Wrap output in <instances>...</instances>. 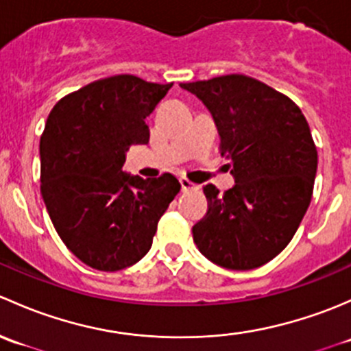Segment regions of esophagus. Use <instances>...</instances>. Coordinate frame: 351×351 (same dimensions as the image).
I'll list each match as a JSON object with an SVG mask.
<instances>
[{
  "instance_id": "esophagus-1",
  "label": "esophagus",
  "mask_w": 351,
  "mask_h": 351,
  "mask_svg": "<svg viewBox=\"0 0 351 351\" xmlns=\"http://www.w3.org/2000/svg\"><path fill=\"white\" fill-rule=\"evenodd\" d=\"M180 189H182L184 193H186V191H197L199 189V186L194 182H191V180H187V179H180Z\"/></svg>"
}]
</instances>
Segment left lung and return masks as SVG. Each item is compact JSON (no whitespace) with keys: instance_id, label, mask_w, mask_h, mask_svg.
<instances>
[{"instance_id":"8db88e82","label":"left lung","mask_w":351,"mask_h":351,"mask_svg":"<svg viewBox=\"0 0 351 351\" xmlns=\"http://www.w3.org/2000/svg\"><path fill=\"white\" fill-rule=\"evenodd\" d=\"M213 114L219 152L231 158L234 186H204L208 213L194 243L213 263L250 270L289 245L313 197L317 150L298 104L243 74L180 82Z\"/></svg>"}]
</instances>
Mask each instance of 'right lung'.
<instances>
[{
    "label": "right lung",
    "mask_w": 351,
    "mask_h": 351,
    "mask_svg": "<svg viewBox=\"0 0 351 351\" xmlns=\"http://www.w3.org/2000/svg\"><path fill=\"white\" fill-rule=\"evenodd\" d=\"M172 88L132 74L99 79L59 101L40 136V191L53 228L86 265L117 272L150 250L157 223L180 191L172 174L121 171L149 143L145 118Z\"/></svg>",
    "instance_id": "obj_1"
}]
</instances>
